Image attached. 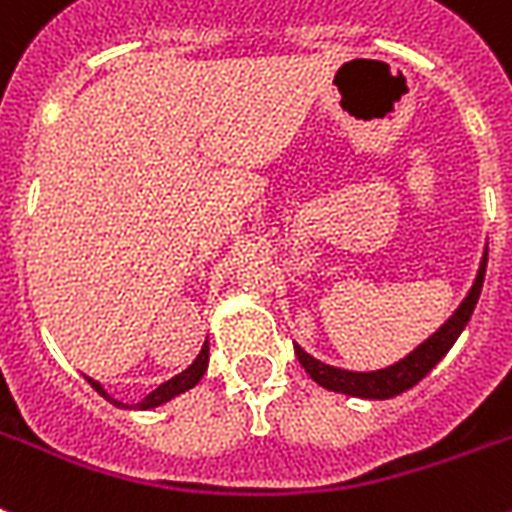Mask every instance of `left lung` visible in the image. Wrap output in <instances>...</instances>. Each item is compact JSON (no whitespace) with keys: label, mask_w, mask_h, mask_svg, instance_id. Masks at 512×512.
I'll return each instance as SVG.
<instances>
[{"label":"left lung","mask_w":512,"mask_h":512,"mask_svg":"<svg viewBox=\"0 0 512 512\" xmlns=\"http://www.w3.org/2000/svg\"><path fill=\"white\" fill-rule=\"evenodd\" d=\"M484 273H486V252L481 257L479 273H476V281H473L468 297L460 302V307L452 313V318L444 323L439 331L426 339L423 344H418L407 357H402L400 363L389 365V368H381V371H368V373H355L344 371V368H334V365H326L321 360H315L313 355H307L299 344H294V352H297L299 363L310 373L315 384H321L328 392H342L350 394V397H363V400H389V397H397V394L407 392L410 386H415L426 373L434 368L439 360H442L450 347L458 342V336L463 334L465 323L471 321L473 307L479 302L481 286H484Z\"/></svg>","instance_id":"1"}]
</instances>
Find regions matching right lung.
I'll use <instances>...</instances> for the list:
<instances>
[{"label": "right lung", "mask_w": 512, "mask_h": 512, "mask_svg": "<svg viewBox=\"0 0 512 512\" xmlns=\"http://www.w3.org/2000/svg\"><path fill=\"white\" fill-rule=\"evenodd\" d=\"M207 360H210V344L205 342V347H202V352L197 355V360H194V363H191L184 373H178V376H173L170 381H165V384L157 386L155 392H149L147 397H144L141 402H136L134 407H139V410H149V407H157V405H162V402H168V400H173V397H178V394L189 392L191 386H197L199 378L205 376ZM86 381H89V384L94 386V389H97V392L102 394L107 402H112V405H118V407H128V405H123V402L112 400L110 394L105 392V386L99 384V381H94V378H89V376H86Z\"/></svg>", "instance_id": "1"}]
</instances>
